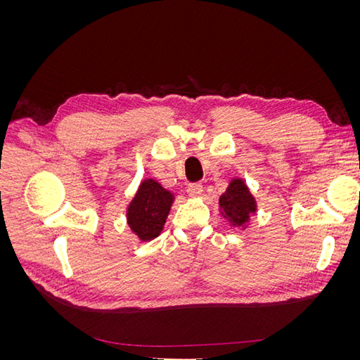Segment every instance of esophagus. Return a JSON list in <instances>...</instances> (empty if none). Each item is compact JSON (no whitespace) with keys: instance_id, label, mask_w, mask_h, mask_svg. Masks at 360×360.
<instances>
[{"instance_id":"esophagus-1","label":"esophagus","mask_w":360,"mask_h":360,"mask_svg":"<svg viewBox=\"0 0 360 360\" xmlns=\"http://www.w3.org/2000/svg\"><path fill=\"white\" fill-rule=\"evenodd\" d=\"M188 193L189 197H200L202 193V184L201 183H191L188 184Z\"/></svg>"}]
</instances>
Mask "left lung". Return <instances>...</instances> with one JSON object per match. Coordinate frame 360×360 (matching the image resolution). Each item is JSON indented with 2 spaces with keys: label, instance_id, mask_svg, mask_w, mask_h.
<instances>
[{
  "label": "left lung",
  "instance_id": "left-lung-1",
  "mask_svg": "<svg viewBox=\"0 0 360 360\" xmlns=\"http://www.w3.org/2000/svg\"><path fill=\"white\" fill-rule=\"evenodd\" d=\"M221 214L233 226L245 228L257 212V202L242 179H233L219 198Z\"/></svg>",
  "mask_w": 360,
  "mask_h": 360
}]
</instances>
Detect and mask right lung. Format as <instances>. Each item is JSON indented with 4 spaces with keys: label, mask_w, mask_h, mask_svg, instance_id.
<instances>
[{
    "label": "right lung",
    "mask_w": 360,
    "mask_h": 360,
    "mask_svg": "<svg viewBox=\"0 0 360 360\" xmlns=\"http://www.w3.org/2000/svg\"><path fill=\"white\" fill-rule=\"evenodd\" d=\"M174 202V195L160 184L147 179L139 184L134 200L127 207V225L139 240L150 242L163 230Z\"/></svg>",
    "instance_id": "right-lung-1"
}]
</instances>
